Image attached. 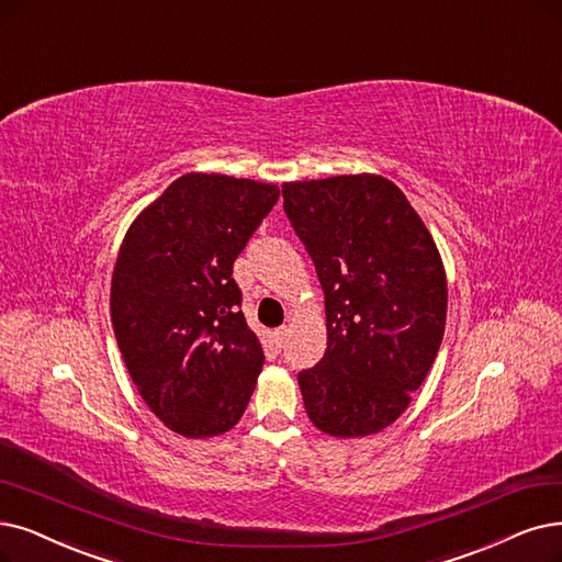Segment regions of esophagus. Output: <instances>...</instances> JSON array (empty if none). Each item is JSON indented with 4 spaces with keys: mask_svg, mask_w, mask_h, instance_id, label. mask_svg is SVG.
Wrapping results in <instances>:
<instances>
[{
    "mask_svg": "<svg viewBox=\"0 0 562 562\" xmlns=\"http://www.w3.org/2000/svg\"><path fill=\"white\" fill-rule=\"evenodd\" d=\"M285 339H288V329L285 327H279L277 331H272V341L277 344V348H281L285 344Z\"/></svg>",
    "mask_w": 562,
    "mask_h": 562,
    "instance_id": "1",
    "label": "esophagus"
}]
</instances>
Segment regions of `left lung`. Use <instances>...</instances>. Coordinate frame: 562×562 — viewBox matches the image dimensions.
Returning a JSON list of instances; mask_svg holds the SVG:
<instances>
[{"label":"left lung","mask_w":562,"mask_h":562,"mask_svg":"<svg viewBox=\"0 0 562 562\" xmlns=\"http://www.w3.org/2000/svg\"><path fill=\"white\" fill-rule=\"evenodd\" d=\"M281 189L325 293L327 350L297 375L306 415L336 438L383 431L408 408L445 334L436 241L385 177L339 175Z\"/></svg>","instance_id":"1"}]
</instances>
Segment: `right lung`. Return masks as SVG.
<instances>
[{"mask_svg": "<svg viewBox=\"0 0 562 562\" xmlns=\"http://www.w3.org/2000/svg\"><path fill=\"white\" fill-rule=\"evenodd\" d=\"M277 200L274 184L189 172L122 241L110 288L117 346L151 413L187 438L233 429L256 390L265 355L233 262Z\"/></svg>", "mask_w": 562, "mask_h": 562, "instance_id": "right-lung-1", "label": "right lung"}]
</instances>
